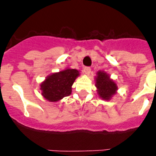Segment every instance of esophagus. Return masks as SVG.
<instances>
[{
  "mask_svg": "<svg viewBox=\"0 0 156 156\" xmlns=\"http://www.w3.org/2000/svg\"><path fill=\"white\" fill-rule=\"evenodd\" d=\"M83 72H84V73L87 74V75H89L90 73V72H91V69L90 67H84L83 68Z\"/></svg>",
  "mask_w": 156,
  "mask_h": 156,
  "instance_id": "esophagus-1",
  "label": "esophagus"
}]
</instances>
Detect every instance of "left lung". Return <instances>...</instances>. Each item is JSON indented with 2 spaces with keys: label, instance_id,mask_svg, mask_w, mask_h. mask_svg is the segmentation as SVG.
Segmentation results:
<instances>
[{
  "label": "left lung",
  "instance_id": "obj_1",
  "mask_svg": "<svg viewBox=\"0 0 156 156\" xmlns=\"http://www.w3.org/2000/svg\"><path fill=\"white\" fill-rule=\"evenodd\" d=\"M95 86L97 87L98 94L103 100L109 101L116 94L118 87L104 71H98L95 77Z\"/></svg>",
  "mask_w": 156,
  "mask_h": 156
}]
</instances>
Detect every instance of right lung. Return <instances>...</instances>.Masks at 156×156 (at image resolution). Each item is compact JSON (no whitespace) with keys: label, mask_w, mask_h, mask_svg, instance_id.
<instances>
[{"label":"right lung","mask_w":156,"mask_h":156,"mask_svg":"<svg viewBox=\"0 0 156 156\" xmlns=\"http://www.w3.org/2000/svg\"><path fill=\"white\" fill-rule=\"evenodd\" d=\"M79 75L80 72L73 69L52 73L41 83V94L49 101H58L71 94L72 86Z\"/></svg>","instance_id":"1"}]
</instances>
